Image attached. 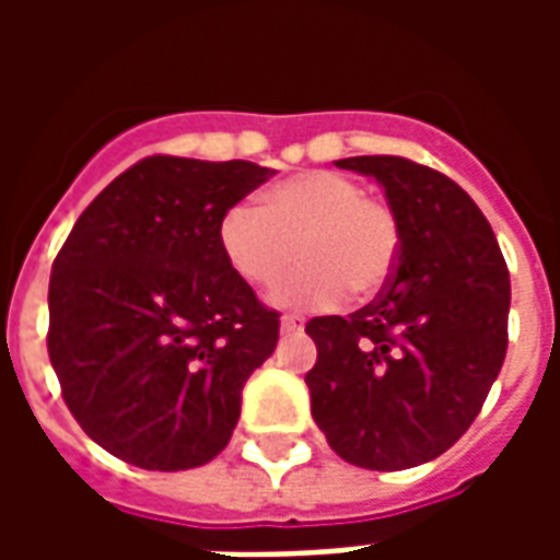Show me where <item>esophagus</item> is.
Listing matches in <instances>:
<instances>
[{"mask_svg": "<svg viewBox=\"0 0 560 560\" xmlns=\"http://www.w3.org/2000/svg\"><path fill=\"white\" fill-rule=\"evenodd\" d=\"M305 327V320L300 315H284L281 317V332L291 336V332H300Z\"/></svg>", "mask_w": 560, "mask_h": 560, "instance_id": "1", "label": "esophagus"}]
</instances>
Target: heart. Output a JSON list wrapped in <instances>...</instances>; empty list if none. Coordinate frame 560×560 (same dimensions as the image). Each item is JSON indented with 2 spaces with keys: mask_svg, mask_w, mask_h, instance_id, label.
I'll return each instance as SVG.
<instances>
[{
  "mask_svg": "<svg viewBox=\"0 0 560 560\" xmlns=\"http://www.w3.org/2000/svg\"><path fill=\"white\" fill-rule=\"evenodd\" d=\"M221 255L252 288H267L303 264L272 291L281 308H332L348 291L372 296L399 260L396 212L351 176L305 171L269 185L255 203H233L219 224Z\"/></svg>",
  "mask_w": 560,
  "mask_h": 560,
  "instance_id": "obj_1",
  "label": "heart"
}]
</instances>
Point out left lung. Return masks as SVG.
<instances>
[{
  "label": "left lung",
  "instance_id": "8db88e82",
  "mask_svg": "<svg viewBox=\"0 0 560 560\" xmlns=\"http://www.w3.org/2000/svg\"><path fill=\"white\" fill-rule=\"evenodd\" d=\"M336 167L384 188L401 243L375 303L308 320L312 417L357 468H413L468 432L504 365L510 272L480 207L450 176L399 155Z\"/></svg>",
  "mask_w": 560,
  "mask_h": 560
}]
</instances>
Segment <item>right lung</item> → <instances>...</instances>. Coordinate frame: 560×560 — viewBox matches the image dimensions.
<instances>
[{
	"label": "right lung",
	"instance_id": "obj_1",
	"mask_svg": "<svg viewBox=\"0 0 560 560\" xmlns=\"http://www.w3.org/2000/svg\"><path fill=\"white\" fill-rule=\"evenodd\" d=\"M276 171L152 155L83 209L50 276L47 351L62 399L107 453L147 470L207 465L279 315L221 255V215Z\"/></svg>",
	"mask_w": 560,
	"mask_h": 560
}]
</instances>
